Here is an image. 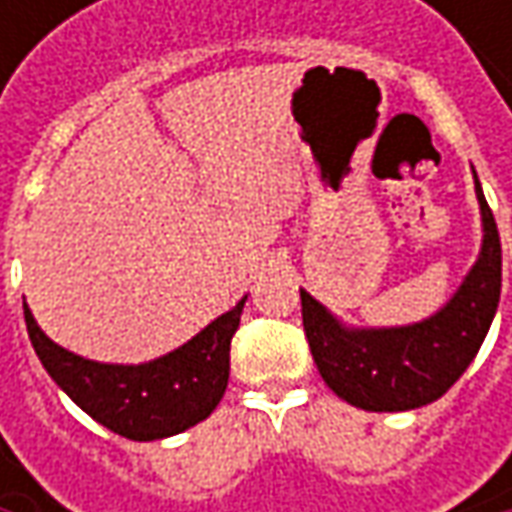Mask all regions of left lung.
<instances>
[{
	"label": "left lung",
	"mask_w": 512,
	"mask_h": 512,
	"mask_svg": "<svg viewBox=\"0 0 512 512\" xmlns=\"http://www.w3.org/2000/svg\"><path fill=\"white\" fill-rule=\"evenodd\" d=\"M476 199L484 230L479 259L430 319L404 327H347L302 290L313 362L339 399L373 413L416 410L442 399L476 359L502 296V242L479 179Z\"/></svg>",
	"instance_id": "obj_1"
}]
</instances>
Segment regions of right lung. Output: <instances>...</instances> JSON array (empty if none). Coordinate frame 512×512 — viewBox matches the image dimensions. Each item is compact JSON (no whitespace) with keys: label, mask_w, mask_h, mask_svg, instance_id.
I'll use <instances>...</instances> for the list:
<instances>
[{"label":"right lung","mask_w":512,"mask_h":512,"mask_svg":"<svg viewBox=\"0 0 512 512\" xmlns=\"http://www.w3.org/2000/svg\"><path fill=\"white\" fill-rule=\"evenodd\" d=\"M245 299L213 319L190 342L145 364L82 359L50 342L30 307H22L30 344L50 379L90 419L133 442H153L199 424L222 402L230 376V339L239 330Z\"/></svg>","instance_id":"add662e5"}]
</instances>
